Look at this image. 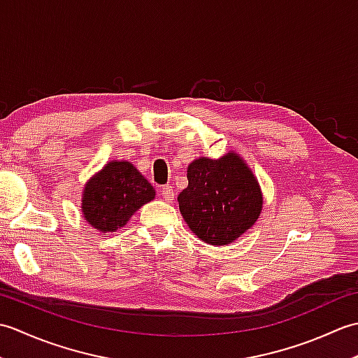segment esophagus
<instances>
[{
	"label": "esophagus",
	"instance_id": "obj_1",
	"mask_svg": "<svg viewBox=\"0 0 358 358\" xmlns=\"http://www.w3.org/2000/svg\"><path fill=\"white\" fill-rule=\"evenodd\" d=\"M162 195H163L164 201L171 203V201L173 200V189H172V186H169V185L163 186V187H162Z\"/></svg>",
	"mask_w": 358,
	"mask_h": 358
}]
</instances>
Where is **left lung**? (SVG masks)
<instances>
[{"mask_svg": "<svg viewBox=\"0 0 358 358\" xmlns=\"http://www.w3.org/2000/svg\"><path fill=\"white\" fill-rule=\"evenodd\" d=\"M189 185L178 195L180 212L196 237L212 246H227L260 218L263 194L240 154L200 157L187 166Z\"/></svg>", "mask_w": 358, "mask_h": 358, "instance_id": "left-lung-1", "label": "left lung"}]
</instances>
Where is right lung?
I'll return each mask as SVG.
<instances>
[{"instance_id":"add662e5","label":"right lung","mask_w":358,"mask_h":358,"mask_svg":"<svg viewBox=\"0 0 358 358\" xmlns=\"http://www.w3.org/2000/svg\"><path fill=\"white\" fill-rule=\"evenodd\" d=\"M154 199V186L132 163L112 159L87 180L81 212L96 231L110 234L124 227L136 210Z\"/></svg>"}]
</instances>
